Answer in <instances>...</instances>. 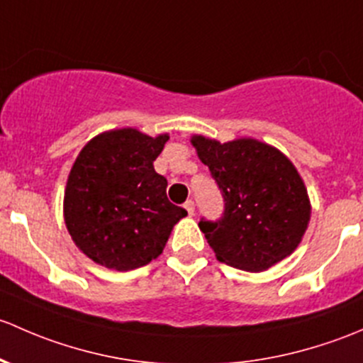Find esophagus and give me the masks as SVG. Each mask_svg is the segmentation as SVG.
Wrapping results in <instances>:
<instances>
[{
  "mask_svg": "<svg viewBox=\"0 0 363 363\" xmlns=\"http://www.w3.org/2000/svg\"><path fill=\"white\" fill-rule=\"evenodd\" d=\"M183 208L186 209V213H189L190 216H192V215H194V211H196V206H194V201H192V199L186 201V203L183 204Z\"/></svg>",
  "mask_w": 363,
  "mask_h": 363,
  "instance_id": "1",
  "label": "esophagus"
}]
</instances>
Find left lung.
Masks as SVG:
<instances>
[{"instance_id":"obj_1","label":"left lung","mask_w":363,"mask_h":363,"mask_svg":"<svg viewBox=\"0 0 363 363\" xmlns=\"http://www.w3.org/2000/svg\"><path fill=\"white\" fill-rule=\"evenodd\" d=\"M223 199L220 218L199 229L220 262L259 272L297 248L311 215L308 192L294 164L257 140L218 143L192 138Z\"/></svg>"}]
</instances>
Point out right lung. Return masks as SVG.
<instances>
[{
  "label": "right lung",
  "instance_id": "add662e5",
  "mask_svg": "<svg viewBox=\"0 0 363 363\" xmlns=\"http://www.w3.org/2000/svg\"><path fill=\"white\" fill-rule=\"evenodd\" d=\"M167 134L110 130L89 141L74 160L65 194V218L78 248L115 271L147 265L162 253L186 211L167 199V180L154 160Z\"/></svg>",
  "mask_w": 363,
  "mask_h": 363
}]
</instances>
